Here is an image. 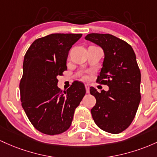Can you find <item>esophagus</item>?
Returning a JSON list of instances; mask_svg holds the SVG:
<instances>
[{"instance_id":"34e87169","label":"esophagus","mask_w":157,"mask_h":157,"mask_svg":"<svg viewBox=\"0 0 157 157\" xmlns=\"http://www.w3.org/2000/svg\"><path fill=\"white\" fill-rule=\"evenodd\" d=\"M85 88H86V92L87 93H90V87H89V84H85Z\"/></svg>"}]
</instances>
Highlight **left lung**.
Instances as JSON below:
<instances>
[{
  "label": "left lung",
  "instance_id": "8db88e82",
  "mask_svg": "<svg viewBox=\"0 0 157 157\" xmlns=\"http://www.w3.org/2000/svg\"><path fill=\"white\" fill-rule=\"evenodd\" d=\"M85 39L101 47L103 64L96 82L109 87L107 91L91 87L90 94L96 99L91 109L98 128L110 133L127 129L134 119L141 100V73L135 52L124 40L110 34L90 33Z\"/></svg>",
  "mask_w": 157,
  "mask_h": 157
}]
</instances>
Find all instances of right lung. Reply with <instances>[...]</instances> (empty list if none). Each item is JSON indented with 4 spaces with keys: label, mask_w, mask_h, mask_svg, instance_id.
Masks as SVG:
<instances>
[{
    "label": "right lung",
    "mask_w": 157,
    "mask_h": 157,
    "mask_svg": "<svg viewBox=\"0 0 157 157\" xmlns=\"http://www.w3.org/2000/svg\"><path fill=\"white\" fill-rule=\"evenodd\" d=\"M82 36L50 34L35 40L24 56L19 85L21 105L32 124L44 134L66 131L86 93L84 84L77 81L64 92L57 86V77L67 70L70 48Z\"/></svg>",
    "instance_id": "1"
}]
</instances>
